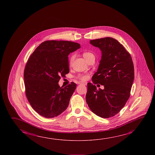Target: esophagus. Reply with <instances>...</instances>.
<instances>
[{
  "label": "esophagus",
  "mask_w": 155,
  "mask_h": 155,
  "mask_svg": "<svg viewBox=\"0 0 155 155\" xmlns=\"http://www.w3.org/2000/svg\"><path fill=\"white\" fill-rule=\"evenodd\" d=\"M79 84H83V85H87V83H86V82H83V81H81V82H79Z\"/></svg>",
  "instance_id": "esophagus-1"
}]
</instances>
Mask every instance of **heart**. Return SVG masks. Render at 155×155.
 <instances>
[{
  "label": "heart",
  "mask_w": 155,
  "mask_h": 155,
  "mask_svg": "<svg viewBox=\"0 0 155 155\" xmlns=\"http://www.w3.org/2000/svg\"><path fill=\"white\" fill-rule=\"evenodd\" d=\"M83 56L84 57V58L86 59V61H88L89 59L91 58H92V57H94L93 53H91V52H89V51H85V52H84L83 53ZM74 55H72V56H71V58H70V64L72 63V61H74ZM77 77H78V78L79 79H81V80H82V81H85V80H86V79L88 78V76H87V75H86V74H79Z\"/></svg>",
  "instance_id": "heart-1"
}]
</instances>
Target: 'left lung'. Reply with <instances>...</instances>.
<instances>
[{"mask_svg":"<svg viewBox=\"0 0 155 155\" xmlns=\"http://www.w3.org/2000/svg\"><path fill=\"white\" fill-rule=\"evenodd\" d=\"M90 43L102 51L97 71L87 83L86 101L97 116L107 118L117 114L129 98L134 80V66L130 53L111 37L91 40ZM104 85L97 90L94 84Z\"/></svg>","mask_w":155,"mask_h":155,"instance_id":"left-lung-1","label":"left lung"}]
</instances>
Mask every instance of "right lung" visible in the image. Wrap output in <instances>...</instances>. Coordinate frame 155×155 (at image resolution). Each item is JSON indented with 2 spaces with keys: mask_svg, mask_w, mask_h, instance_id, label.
Wrapping results in <instances>:
<instances>
[{
  "mask_svg": "<svg viewBox=\"0 0 155 155\" xmlns=\"http://www.w3.org/2000/svg\"><path fill=\"white\" fill-rule=\"evenodd\" d=\"M80 48L79 44L70 41H45L28 59L24 73L26 95L41 116L57 117L68 107L76 84L72 82L62 88L58 82L69 72V54Z\"/></svg>",
  "mask_w": 155,
  "mask_h": 155,
  "instance_id": "obj_1",
  "label": "right lung"
}]
</instances>
